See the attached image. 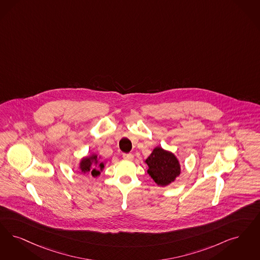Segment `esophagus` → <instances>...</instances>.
<instances>
[{
	"mask_svg": "<svg viewBox=\"0 0 260 260\" xmlns=\"http://www.w3.org/2000/svg\"><path fill=\"white\" fill-rule=\"evenodd\" d=\"M123 158L126 159V160H133L134 155L133 154H123Z\"/></svg>",
	"mask_w": 260,
	"mask_h": 260,
	"instance_id": "34e87169",
	"label": "esophagus"
}]
</instances>
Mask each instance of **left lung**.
I'll use <instances>...</instances> for the list:
<instances>
[{"label": "left lung", "mask_w": 260, "mask_h": 260, "mask_svg": "<svg viewBox=\"0 0 260 260\" xmlns=\"http://www.w3.org/2000/svg\"><path fill=\"white\" fill-rule=\"evenodd\" d=\"M145 162L149 167L148 174L161 187L174 182L181 173V167L175 155L161 147H156Z\"/></svg>", "instance_id": "1"}]
</instances>
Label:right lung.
<instances>
[{
	"label": "right lung",
	"mask_w": 260,
	"mask_h": 260,
	"mask_svg": "<svg viewBox=\"0 0 260 260\" xmlns=\"http://www.w3.org/2000/svg\"><path fill=\"white\" fill-rule=\"evenodd\" d=\"M93 165H96L98 167L94 169ZM79 168L83 173H91L93 177L99 176L101 174V171H103L104 168V162H99V156L95 154H92L91 156H85L79 165Z\"/></svg>",
	"instance_id": "obj_1"
}]
</instances>
